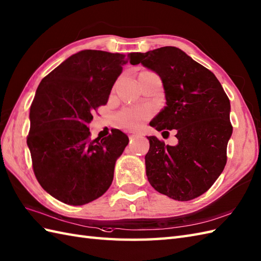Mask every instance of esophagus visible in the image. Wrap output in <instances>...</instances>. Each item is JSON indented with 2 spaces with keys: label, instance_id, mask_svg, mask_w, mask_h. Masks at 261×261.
Returning a JSON list of instances; mask_svg holds the SVG:
<instances>
[{
  "label": "esophagus",
  "instance_id": "esophagus-1",
  "mask_svg": "<svg viewBox=\"0 0 261 261\" xmlns=\"http://www.w3.org/2000/svg\"><path fill=\"white\" fill-rule=\"evenodd\" d=\"M129 139H133V138H135V137H137L138 136V134L137 133H129Z\"/></svg>",
  "mask_w": 261,
  "mask_h": 261
}]
</instances>
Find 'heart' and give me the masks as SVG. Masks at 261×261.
Listing matches in <instances>:
<instances>
[{
    "label": "heart",
    "mask_w": 261,
    "mask_h": 261,
    "mask_svg": "<svg viewBox=\"0 0 261 261\" xmlns=\"http://www.w3.org/2000/svg\"><path fill=\"white\" fill-rule=\"evenodd\" d=\"M152 114L149 106L127 107L119 112L117 120L118 124L126 129H137L147 120Z\"/></svg>",
    "instance_id": "heart-1"
}]
</instances>
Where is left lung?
<instances>
[{
	"label": "left lung",
	"mask_w": 261,
	"mask_h": 261,
	"mask_svg": "<svg viewBox=\"0 0 261 261\" xmlns=\"http://www.w3.org/2000/svg\"><path fill=\"white\" fill-rule=\"evenodd\" d=\"M163 81L166 106L149 123L161 130L176 129V146L147 137L146 175L158 193L179 201L197 198L211 188L227 163L232 134L230 101L217 77L181 49L165 46L132 53ZM168 133V132H167Z\"/></svg>",
	"instance_id": "left-lung-1"
}]
</instances>
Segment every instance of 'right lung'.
<instances>
[{"instance_id": "add662e5", "label": "right lung", "mask_w": 261, "mask_h": 261, "mask_svg": "<svg viewBox=\"0 0 261 261\" xmlns=\"http://www.w3.org/2000/svg\"><path fill=\"white\" fill-rule=\"evenodd\" d=\"M129 55L85 49L44 77L30 109L28 146L37 181L67 205L91 202L110 188L128 137L114 128L91 138L88 123L106 105Z\"/></svg>"}]
</instances>
